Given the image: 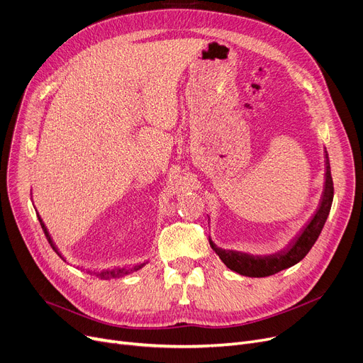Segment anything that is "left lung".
<instances>
[{"label":"left lung","mask_w":363,"mask_h":363,"mask_svg":"<svg viewBox=\"0 0 363 363\" xmlns=\"http://www.w3.org/2000/svg\"><path fill=\"white\" fill-rule=\"evenodd\" d=\"M323 156H325V177H323L325 181H323V191L320 194V200L308 222L300 228V231L284 249L271 255H252L238 250L222 249V247H218L212 241V238H208L212 249L226 264V268H230L231 271L244 277L263 278L291 268V266L298 263L309 253V250L316 242L323 225L327 222L334 199V184L327 148L323 150Z\"/></svg>","instance_id":"8db88e82"}]
</instances>
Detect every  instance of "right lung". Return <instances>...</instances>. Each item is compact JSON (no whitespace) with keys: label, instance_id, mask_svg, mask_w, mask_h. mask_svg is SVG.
I'll return each mask as SVG.
<instances>
[{"label":"right lung","instance_id":"right-lung-1","mask_svg":"<svg viewBox=\"0 0 363 363\" xmlns=\"http://www.w3.org/2000/svg\"><path fill=\"white\" fill-rule=\"evenodd\" d=\"M38 220H40V223H41V226H43V230H44V234H45V237H47V240H48V242H50V245L52 247V250L59 255L65 262H66V259H65V256L60 253V250L57 249V245L54 244V241H52V238H51V235H50V233H48V230H47V226H45V223L43 222V219H41V216H40V213H38ZM143 266H145V263H140V264H135L133 266V268H130V269H125V268H116V269H104V271H100V272H97L95 275H97L99 278H101V279H110V278H119V277H123V275H128V274H130V272H135V271H140Z\"/></svg>","mask_w":363,"mask_h":363}]
</instances>
